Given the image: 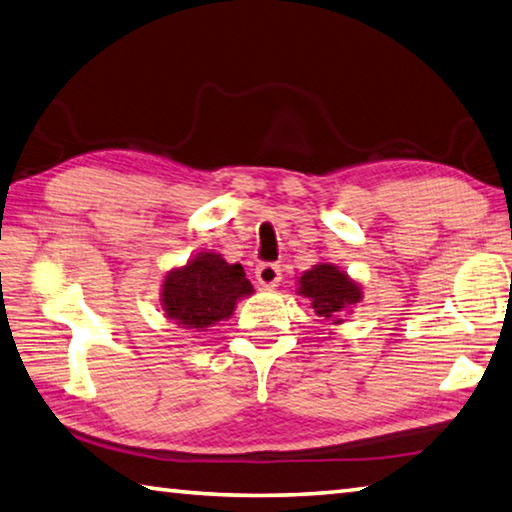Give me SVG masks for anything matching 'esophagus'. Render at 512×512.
<instances>
[{"instance_id": "1", "label": "esophagus", "mask_w": 512, "mask_h": 512, "mask_svg": "<svg viewBox=\"0 0 512 512\" xmlns=\"http://www.w3.org/2000/svg\"><path fill=\"white\" fill-rule=\"evenodd\" d=\"M255 277L262 286L273 288V286H277V282L282 280V271H280V266H277V264L266 262V264H259L255 268Z\"/></svg>"}]
</instances>
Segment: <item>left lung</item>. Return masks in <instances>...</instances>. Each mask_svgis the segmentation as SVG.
Masks as SVG:
<instances>
[{"label":"left lung","mask_w":512,"mask_h":512,"mask_svg":"<svg viewBox=\"0 0 512 512\" xmlns=\"http://www.w3.org/2000/svg\"><path fill=\"white\" fill-rule=\"evenodd\" d=\"M297 284V293L309 297L315 315L333 324H340L342 313H351V306L362 300L360 284L333 264H315L302 273Z\"/></svg>","instance_id":"obj_1"}]
</instances>
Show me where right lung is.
Listing matches in <instances>:
<instances>
[{"label":"right lung","instance_id":"right-lung-1","mask_svg":"<svg viewBox=\"0 0 512 512\" xmlns=\"http://www.w3.org/2000/svg\"><path fill=\"white\" fill-rule=\"evenodd\" d=\"M253 293L241 264H228L217 253H199L165 275L161 304L167 320L183 329L206 331L228 320L235 304Z\"/></svg>","mask_w":512,"mask_h":512}]
</instances>
